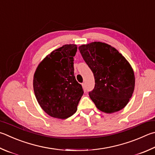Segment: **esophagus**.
<instances>
[{"instance_id": "obj_1", "label": "esophagus", "mask_w": 155, "mask_h": 155, "mask_svg": "<svg viewBox=\"0 0 155 155\" xmlns=\"http://www.w3.org/2000/svg\"><path fill=\"white\" fill-rule=\"evenodd\" d=\"M82 87H83V89L85 91V83H82Z\"/></svg>"}]
</instances>
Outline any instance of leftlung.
I'll list each match as a JSON object with an SVG mask.
<instances>
[{"label":"left lung","mask_w":155,"mask_h":155,"mask_svg":"<svg viewBox=\"0 0 155 155\" xmlns=\"http://www.w3.org/2000/svg\"><path fill=\"white\" fill-rule=\"evenodd\" d=\"M78 49L94 73L95 87L89 95L97 108L108 114L124 108L135 87L129 61L114 47L102 42L81 45Z\"/></svg>","instance_id":"8db88e82"}]
</instances>
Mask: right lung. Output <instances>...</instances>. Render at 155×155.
I'll use <instances>...</instances> for the list:
<instances>
[{
    "label": "right lung",
    "instance_id": "obj_1",
    "mask_svg": "<svg viewBox=\"0 0 155 155\" xmlns=\"http://www.w3.org/2000/svg\"><path fill=\"white\" fill-rule=\"evenodd\" d=\"M77 45H65L47 55L38 64L33 78L36 100L49 116L60 119L71 117L83 94L74 74Z\"/></svg>",
    "mask_w": 155,
    "mask_h": 155
}]
</instances>
